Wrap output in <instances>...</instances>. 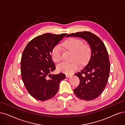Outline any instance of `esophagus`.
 Returning <instances> with one entry per match:
<instances>
[{
    "label": "esophagus",
    "instance_id": "obj_1",
    "mask_svg": "<svg viewBox=\"0 0 125 125\" xmlns=\"http://www.w3.org/2000/svg\"><path fill=\"white\" fill-rule=\"evenodd\" d=\"M66 78H70V77H72V75H69V74H66Z\"/></svg>",
    "mask_w": 125,
    "mask_h": 125
}]
</instances>
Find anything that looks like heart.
Returning a JSON list of instances; mask_svg holds the SVG:
<instances>
[{
	"label": "heart",
	"instance_id": "1",
	"mask_svg": "<svg viewBox=\"0 0 125 125\" xmlns=\"http://www.w3.org/2000/svg\"><path fill=\"white\" fill-rule=\"evenodd\" d=\"M64 47L72 51L74 53L73 60H77L81 65H83L88 61L91 53L90 46L83 44L82 41L78 39L71 38L64 42L63 44ZM53 61L56 63L59 62L62 59V50L59 45L55 46L52 52ZM79 67V63L77 61L72 63L62 62L57 66L59 72L67 74H71L76 71Z\"/></svg>",
	"mask_w": 125,
	"mask_h": 125
}]
</instances>
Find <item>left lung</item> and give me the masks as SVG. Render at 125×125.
<instances>
[{
  "instance_id": "obj_1",
  "label": "left lung",
  "mask_w": 125,
  "mask_h": 125,
  "mask_svg": "<svg viewBox=\"0 0 125 125\" xmlns=\"http://www.w3.org/2000/svg\"><path fill=\"white\" fill-rule=\"evenodd\" d=\"M70 36L84 39L91 49L90 59L86 66L75 74L79 78L80 83L73 92L81 99H94L103 92L108 81L110 64L107 50L102 41L90 32H76L67 35Z\"/></svg>"
}]
</instances>
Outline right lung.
<instances>
[{
  "label": "right lung",
  "instance_id": "1",
  "mask_svg": "<svg viewBox=\"0 0 125 125\" xmlns=\"http://www.w3.org/2000/svg\"><path fill=\"white\" fill-rule=\"evenodd\" d=\"M66 35L45 33L38 36L27 44L22 52L21 79L28 93L36 99L45 101L52 98L59 90L60 82L66 78L63 73L51 75L55 69L52 50Z\"/></svg>",
  "mask_w": 125,
  "mask_h": 125
}]
</instances>
